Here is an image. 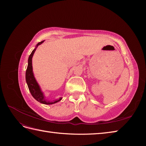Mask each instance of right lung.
Listing matches in <instances>:
<instances>
[{"label":"right lung","instance_id":"add662e5","mask_svg":"<svg viewBox=\"0 0 146 146\" xmlns=\"http://www.w3.org/2000/svg\"><path fill=\"white\" fill-rule=\"evenodd\" d=\"M44 41L39 42L37 44L36 47H35V49L32 52V53H31V54L29 57L28 66L25 72V79H26V82H27V84L29 87V91L33 98L37 101H38L39 102H40L41 104H46V105H51V104H54L60 101L61 99H62V98H60L58 99L53 102L47 101L45 99V97L43 94V92L41 91L40 87H39L38 83H37L36 79H35L34 77L33 72V68H32L33 55L34 54L35 50H36L37 47L39 45L41 44Z\"/></svg>","mask_w":146,"mask_h":146}]
</instances>
